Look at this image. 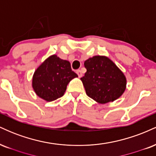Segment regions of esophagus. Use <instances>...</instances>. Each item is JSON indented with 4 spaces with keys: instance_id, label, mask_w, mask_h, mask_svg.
I'll list each match as a JSON object with an SVG mask.
<instances>
[{
    "instance_id": "1",
    "label": "esophagus",
    "mask_w": 156,
    "mask_h": 156,
    "mask_svg": "<svg viewBox=\"0 0 156 156\" xmlns=\"http://www.w3.org/2000/svg\"><path fill=\"white\" fill-rule=\"evenodd\" d=\"M76 73L78 74V77H79V78H81L82 76H83V75H82L81 70H80V69H78V70L76 71Z\"/></svg>"
}]
</instances>
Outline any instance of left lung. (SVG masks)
Returning <instances> with one entry per match:
<instances>
[{"label": "left lung", "mask_w": 156, "mask_h": 156, "mask_svg": "<svg viewBox=\"0 0 156 156\" xmlns=\"http://www.w3.org/2000/svg\"><path fill=\"white\" fill-rule=\"evenodd\" d=\"M87 72L80 78L86 93L101 104L113 102L122 96L126 89L124 73L105 55H94L84 62Z\"/></svg>", "instance_id": "obj_1"}]
</instances>
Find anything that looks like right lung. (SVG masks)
<instances>
[{
    "instance_id": "1",
    "label": "right lung",
    "mask_w": 156,
    "mask_h": 156,
    "mask_svg": "<svg viewBox=\"0 0 156 156\" xmlns=\"http://www.w3.org/2000/svg\"><path fill=\"white\" fill-rule=\"evenodd\" d=\"M78 75L69 61L52 55L37 67L32 78V87L37 96L51 102L64 95L67 84Z\"/></svg>"
}]
</instances>
